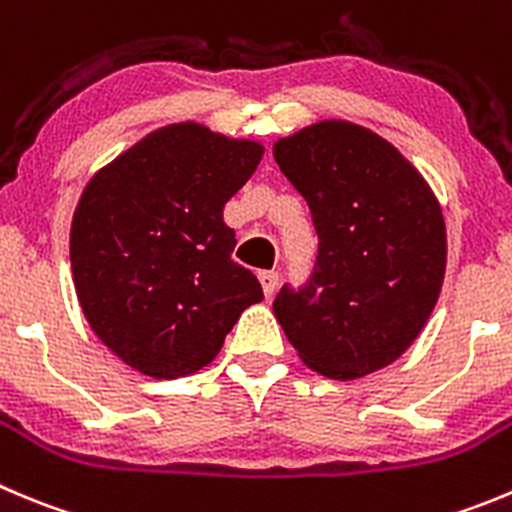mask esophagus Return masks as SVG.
Returning a JSON list of instances; mask_svg holds the SVG:
<instances>
[{"instance_id":"34e87169","label":"esophagus","mask_w":512,"mask_h":512,"mask_svg":"<svg viewBox=\"0 0 512 512\" xmlns=\"http://www.w3.org/2000/svg\"><path fill=\"white\" fill-rule=\"evenodd\" d=\"M260 283H262V290H265L267 298H272V295H275V290H278L280 275L275 270H262L260 272Z\"/></svg>"}]
</instances>
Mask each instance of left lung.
I'll use <instances>...</instances> for the list:
<instances>
[{
    "mask_svg": "<svg viewBox=\"0 0 512 512\" xmlns=\"http://www.w3.org/2000/svg\"><path fill=\"white\" fill-rule=\"evenodd\" d=\"M310 207L318 257L272 310L303 364L331 379L389 366L429 321L447 267L442 209L427 181L374 131L321 121L272 146Z\"/></svg>",
    "mask_w": 512,
    "mask_h": 512,
    "instance_id": "1",
    "label": "left lung"
}]
</instances>
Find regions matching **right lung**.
<instances>
[{
    "mask_svg": "<svg viewBox=\"0 0 512 512\" xmlns=\"http://www.w3.org/2000/svg\"><path fill=\"white\" fill-rule=\"evenodd\" d=\"M262 146L199 123L148 133L85 186L70 229L80 308L123 364L179 379L212 364L262 285L232 260L222 209Z\"/></svg>",
    "mask_w": 512,
    "mask_h": 512,
    "instance_id": "add662e5",
    "label": "right lung"
}]
</instances>
